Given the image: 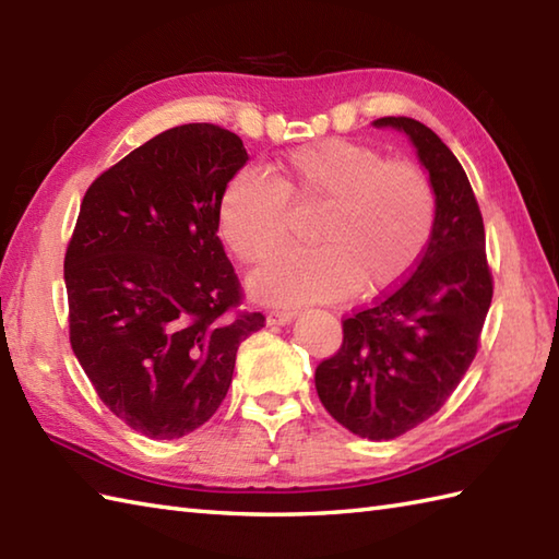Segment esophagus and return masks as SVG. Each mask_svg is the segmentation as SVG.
Segmentation results:
<instances>
[{"instance_id": "34e87169", "label": "esophagus", "mask_w": 559, "mask_h": 559, "mask_svg": "<svg viewBox=\"0 0 559 559\" xmlns=\"http://www.w3.org/2000/svg\"><path fill=\"white\" fill-rule=\"evenodd\" d=\"M293 319H295V312H290V310H271L266 314V324L269 326H286L293 322Z\"/></svg>"}]
</instances>
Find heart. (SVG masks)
<instances>
[{
  "label": "heart",
  "mask_w": 559,
  "mask_h": 559,
  "mask_svg": "<svg viewBox=\"0 0 559 559\" xmlns=\"http://www.w3.org/2000/svg\"><path fill=\"white\" fill-rule=\"evenodd\" d=\"M288 200L295 209H324L312 228L319 247L281 254L249 281L254 298L276 305L396 288L425 254L437 218L435 189L420 168L329 139L288 153L278 182L252 168L233 175L218 204V233L237 259L261 264L288 242Z\"/></svg>",
  "instance_id": "heart-1"
}]
</instances>
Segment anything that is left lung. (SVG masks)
I'll return each instance as SVG.
<instances>
[{
  "instance_id": "1",
  "label": "left lung",
  "mask_w": 559,
  "mask_h": 559,
  "mask_svg": "<svg viewBox=\"0 0 559 559\" xmlns=\"http://www.w3.org/2000/svg\"><path fill=\"white\" fill-rule=\"evenodd\" d=\"M406 134L437 197L435 230L415 271L374 307L343 322L336 355L317 367L319 401L372 442L401 437L454 394L478 350L492 302L485 228L466 173L430 127L379 117Z\"/></svg>"
}]
</instances>
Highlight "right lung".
Returning a JSON list of instances; mask_svg holds the SVG:
<instances>
[{"label": "right lung", "mask_w": 559, "mask_h": 559, "mask_svg": "<svg viewBox=\"0 0 559 559\" xmlns=\"http://www.w3.org/2000/svg\"><path fill=\"white\" fill-rule=\"evenodd\" d=\"M249 160L216 124L153 136L81 201L64 257L69 341L100 401L132 430L177 439L218 411L240 343L264 314H230L240 283L218 204Z\"/></svg>", "instance_id": "add662e5"}]
</instances>
